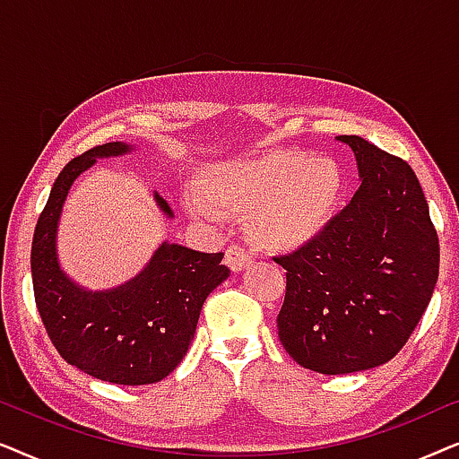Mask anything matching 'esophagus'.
Wrapping results in <instances>:
<instances>
[{"label": "esophagus", "mask_w": 459, "mask_h": 459, "mask_svg": "<svg viewBox=\"0 0 459 459\" xmlns=\"http://www.w3.org/2000/svg\"><path fill=\"white\" fill-rule=\"evenodd\" d=\"M225 263H228L231 272H242V269H247L253 263V256H250L247 248L236 247L234 244V247L225 250Z\"/></svg>", "instance_id": "34e87169"}]
</instances>
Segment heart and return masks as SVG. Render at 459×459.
<instances>
[{"instance_id": "obj_1", "label": "heart", "mask_w": 459, "mask_h": 459, "mask_svg": "<svg viewBox=\"0 0 459 459\" xmlns=\"http://www.w3.org/2000/svg\"><path fill=\"white\" fill-rule=\"evenodd\" d=\"M344 196V175L330 159L284 152L211 165L190 190L194 217L223 221V211L248 212L255 238L269 248L292 250L322 234Z\"/></svg>"}]
</instances>
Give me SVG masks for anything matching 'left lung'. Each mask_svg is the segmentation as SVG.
Returning a JSON list of instances; mask_svg holds the SVG:
<instances>
[{
	"label": "left lung",
	"instance_id": "8db88e82",
	"mask_svg": "<svg viewBox=\"0 0 459 459\" xmlns=\"http://www.w3.org/2000/svg\"><path fill=\"white\" fill-rule=\"evenodd\" d=\"M361 186L316 240L273 256L286 269L278 334L299 366L353 374L391 361L430 303L438 236L411 167L359 135Z\"/></svg>",
	"mask_w": 459,
	"mask_h": 459
}]
</instances>
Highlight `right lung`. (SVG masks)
Segmentation results:
<instances>
[{
    "label": "right lung",
    "mask_w": 459,
    "mask_h": 459,
    "mask_svg": "<svg viewBox=\"0 0 459 459\" xmlns=\"http://www.w3.org/2000/svg\"><path fill=\"white\" fill-rule=\"evenodd\" d=\"M131 152L108 142L87 150L62 169L37 221L30 247L35 303L49 341L62 359L112 385H152L167 378L190 347L204 300L228 280L223 253L162 242L134 280L112 290H85L60 269L56 230L73 181L96 159ZM173 217L171 206L154 194Z\"/></svg>",
    "instance_id": "right-lung-1"
}]
</instances>
